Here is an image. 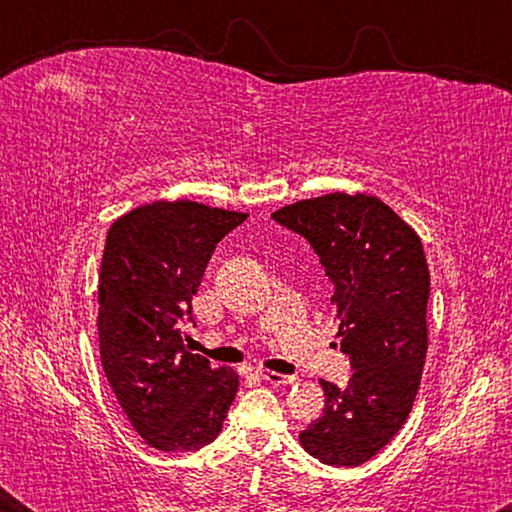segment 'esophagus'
<instances>
[{"mask_svg": "<svg viewBox=\"0 0 512 512\" xmlns=\"http://www.w3.org/2000/svg\"><path fill=\"white\" fill-rule=\"evenodd\" d=\"M259 377L266 379L268 384H275V386H289L296 381L293 375H280V372H273V370H259Z\"/></svg>", "mask_w": 512, "mask_h": 512, "instance_id": "esophagus-1", "label": "esophagus"}]
</instances>
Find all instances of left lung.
I'll return each mask as SVG.
<instances>
[{"label":"left lung","instance_id":"left-lung-1","mask_svg":"<svg viewBox=\"0 0 512 512\" xmlns=\"http://www.w3.org/2000/svg\"><path fill=\"white\" fill-rule=\"evenodd\" d=\"M305 237L334 282L332 309L352 377L320 381L325 409L300 445L325 465L357 467L411 413L427 359L429 266L422 241L377 196L325 194L271 214Z\"/></svg>","mask_w":512,"mask_h":512}]
</instances>
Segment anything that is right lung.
Returning a JSON list of instances; mask_svg holds the SVG:
<instances>
[{"instance_id":"right-lung-1","label":"right lung","mask_w":512,"mask_h":512,"mask_svg":"<svg viewBox=\"0 0 512 512\" xmlns=\"http://www.w3.org/2000/svg\"><path fill=\"white\" fill-rule=\"evenodd\" d=\"M248 219L194 201H155L110 225L99 275V350L112 393L146 445L196 452L219 436L239 388L185 348L183 320L219 241Z\"/></svg>"}]
</instances>
